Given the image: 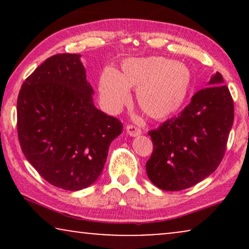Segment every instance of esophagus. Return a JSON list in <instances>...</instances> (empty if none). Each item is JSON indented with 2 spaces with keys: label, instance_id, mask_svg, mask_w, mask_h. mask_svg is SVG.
Returning <instances> with one entry per match:
<instances>
[{
  "label": "esophagus",
  "instance_id": "34e87169",
  "mask_svg": "<svg viewBox=\"0 0 249 249\" xmlns=\"http://www.w3.org/2000/svg\"><path fill=\"white\" fill-rule=\"evenodd\" d=\"M125 129H127V134L129 136H131V137H136V136L142 135V129L136 127L134 124H128Z\"/></svg>",
  "mask_w": 249,
  "mask_h": 249
}]
</instances>
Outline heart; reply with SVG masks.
Masks as SVG:
<instances>
[{"instance_id":"heart-1","label":"heart","mask_w":249,"mask_h":249,"mask_svg":"<svg viewBox=\"0 0 249 249\" xmlns=\"http://www.w3.org/2000/svg\"><path fill=\"white\" fill-rule=\"evenodd\" d=\"M193 84L190 70L183 63L164 56L130 57L121 63L120 72L107 68L98 80L103 107L118 113L136 90L138 107L152 119L161 120L178 112Z\"/></svg>"}]
</instances>
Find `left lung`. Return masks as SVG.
<instances>
[{"label":"left lung","instance_id":"left-lung-1","mask_svg":"<svg viewBox=\"0 0 249 249\" xmlns=\"http://www.w3.org/2000/svg\"><path fill=\"white\" fill-rule=\"evenodd\" d=\"M233 117L232 96L216 72L178 117L148 131L153 142L146 162L149 180L160 189L178 192L209 177L222 161Z\"/></svg>","mask_w":249,"mask_h":249}]
</instances>
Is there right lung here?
<instances>
[{"label":"right lung","instance_id":"obj_1","mask_svg":"<svg viewBox=\"0 0 249 249\" xmlns=\"http://www.w3.org/2000/svg\"><path fill=\"white\" fill-rule=\"evenodd\" d=\"M80 54H55L23 81L17 102L21 151L42 178L66 190L87 188L103 171L119 119L97 110Z\"/></svg>","mask_w":249,"mask_h":249}]
</instances>
